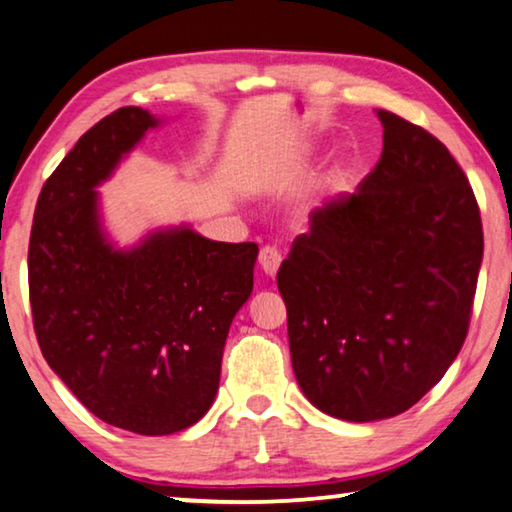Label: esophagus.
<instances>
[{
	"label": "esophagus",
	"instance_id": "obj_1",
	"mask_svg": "<svg viewBox=\"0 0 512 512\" xmlns=\"http://www.w3.org/2000/svg\"><path fill=\"white\" fill-rule=\"evenodd\" d=\"M280 262H283V255H280L278 248L264 246L259 250V266H262L266 276H276V271L280 269Z\"/></svg>",
	"mask_w": 512,
	"mask_h": 512
}]
</instances>
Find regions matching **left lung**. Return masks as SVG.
<instances>
[{
    "mask_svg": "<svg viewBox=\"0 0 512 512\" xmlns=\"http://www.w3.org/2000/svg\"><path fill=\"white\" fill-rule=\"evenodd\" d=\"M383 155L311 213L278 269L297 383L348 422L415 406L462 350L482 262L469 178L427 129L378 111Z\"/></svg>",
    "mask_w": 512,
    "mask_h": 512,
    "instance_id": "obj_1",
    "label": "left lung"
}]
</instances>
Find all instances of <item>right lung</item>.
Instances as JSON below:
<instances>
[{"label": "right lung", "mask_w": 512, "mask_h": 512, "mask_svg": "<svg viewBox=\"0 0 512 512\" xmlns=\"http://www.w3.org/2000/svg\"><path fill=\"white\" fill-rule=\"evenodd\" d=\"M157 120L122 106L90 127L41 187L27 253L39 348L76 399L141 436L192 427L218 392L234 315L253 292L257 243L192 229L106 243L97 192Z\"/></svg>", "instance_id": "1"}]
</instances>
